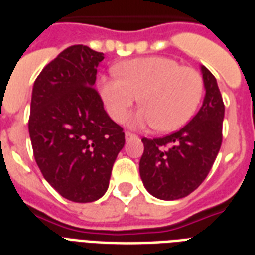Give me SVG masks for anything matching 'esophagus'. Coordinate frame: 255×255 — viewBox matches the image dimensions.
Segmentation results:
<instances>
[{
    "instance_id": "esophagus-1",
    "label": "esophagus",
    "mask_w": 255,
    "mask_h": 255,
    "mask_svg": "<svg viewBox=\"0 0 255 255\" xmlns=\"http://www.w3.org/2000/svg\"><path fill=\"white\" fill-rule=\"evenodd\" d=\"M136 137H137V136L135 135V133H132V132H126V140H132V139H136Z\"/></svg>"
}]
</instances>
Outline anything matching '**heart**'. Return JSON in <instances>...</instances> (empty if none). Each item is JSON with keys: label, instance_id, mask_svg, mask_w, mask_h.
Instances as JSON below:
<instances>
[{"label": "heart", "instance_id": "heart-1", "mask_svg": "<svg viewBox=\"0 0 255 255\" xmlns=\"http://www.w3.org/2000/svg\"><path fill=\"white\" fill-rule=\"evenodd\" d=\"M116 73L119 77H104L100 81L108 114L116 122L126 119L140 96L143 108L133 116L132 124L173 132L192 119L201 102V75L172 58H135L118 65Z\"/></svg>", "mask_w": 255, "mask_h": 255}]
</instances>
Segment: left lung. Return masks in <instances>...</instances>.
Here are the masks:
<instances>
[{
  "label": "left lung",
  "mask_w": 255,
  "mask_h": 255,
  "mask_svg": "<svg viewBox=\"0 0 255 255\" xmlns=\"http://www.w3.org/2000/svg\"><path fill=\"white\" fill-rule=\"evenodd\" d=\"M201 71L206 92L193 119L170 135L141 139L140 177L145 189L160 200H178L197 189L221 148L225 106L213 74L205 66Z\"/></svg>",
  "instance_id": "8db88e82"
}]
</instances>
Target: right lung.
Wrapping results in <instances>:
<instances>
[{"label":"right lung","instance_id":"obj_1","mask_svg":"<svg viewBox=\"0 0 255 255\" xmlns=\"http://www.w3.org/2000/svg\"><path fill=\"white\" fill-rule=\"evenodd\" d=\"M103 53L74 45L34 82L29 133L43 177L62 197L92 202L106 193L124 147L123 128L104 111L94 85Z\"/></svg>","mask_w":255,"mask_h":255}]
</instances>
